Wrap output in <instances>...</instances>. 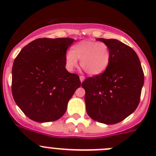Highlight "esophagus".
I'll list each match as a JSON object with an SVG mask.
<instances>
[{"label": "esophagus", "instance_id": "34e87169", "mask_svg": "<svg viewBox=\"0 0 156 156\" xmlns=\"http://www.w3.org/2000/svg\"><path fill=\"white\" fill-rule=\"evenodd\" d=\"M84 79H85V77L84 75H80V81H81V82L84 81Z\"/></svg>", "mask_w": 156, "mask_h": 156}]
</instances>
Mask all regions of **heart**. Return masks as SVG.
Masks as SVG:
<instances>
[{
  "label": "heart",
  "mask_w": 156,
  "mask_h": 156,
  "mask_svg": "<svg viewBox=\"0 0 156 156\" xmlns=\"http://www.w3.org/2000/svg\"><path fill=\"white\" fill-rule=\"evenodd\" d=\"M110 49L102 41H82L72 47L65 56L66 68L72 71L78 66V59L82 69L90 75H97L104 72L110 61Z\"/></svg>",
  "instance_id": "b5f03b06"
}]
</instances>
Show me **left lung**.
I'll list each match as a JSON object with an SVG mask.
<instances>
[{"label":"left lung","mask_w":156,"mask_h":156,"mask_svg":"<svg viewBox=\"0 0 156 156\" xmlns=\"http://www.w3.org/2000/svg\"><path fill=\"white\" fill-rule=\"evenodd\" d=\"M110 49V61L104 72L87 78L86 111L94 120L106 125L119 123L135 111L140 100L144 74L131 48L115 39L97 38Z\"/></svg>","instance_id":"1"}]
</instances>
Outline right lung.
I'll return each mask as SVG.
<instances>
[{
	"mask_svg": "<svg viewBox=\"0 0 156 156\" xmlns=\"http://www.w3.org/2000/svg\"><path fill=\"white\" fill-rule=\"evenodd\" d=\"M69 37L37 38L21 50L12 69V94L17 106L31 120L60 119L69 100L81 86L79 76L66 69Z\"/></svg>",
	"mask_w": 156,
	"mask_h": 156,
	"instance_id": "1",
	"label": "right lung"
}]
</instances>
